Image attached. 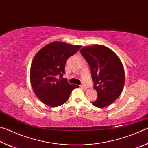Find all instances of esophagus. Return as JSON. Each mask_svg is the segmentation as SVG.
Segmentation results:
<instances>
[{
  "label": "esophagus",
  "instance_id": "34e87169",
  "mask_svg": "<svg viewBox=\"0 0 148 148\" xmlns=\"http://www.w3.org/2000/svg\"><path fill=\"white\" fill-rule=\"evenodd\" d=\"M80 87H81V88H82L83 89H85V90H86L87 89V87L86 86H85V85H82V86H80Z\"/></svg>",
  "mask_w": 148,
  "mask_h": 148
}]
</instances>
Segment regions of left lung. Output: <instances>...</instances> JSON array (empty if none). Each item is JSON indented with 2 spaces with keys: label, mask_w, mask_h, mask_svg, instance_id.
Segmentation results:
<instances>
[{
  "label": "left lung",
  "mask_w": 148,
  "mask_h": 148,
  "mask_svg": "<svg viewBox=\"0 0 148 148\" xmlns=\"http://www.w3.org/2000/svg\"><path fill=\"white\" fill-rule=\"evenodd\" d=\"M91 69L94 89L98 98L91 103L95 106H109L121 94L125 84V71L119 57L103 45L82 47L79 51Z\"/></svg>",
  "instance_id": "1"
}]
</instances>
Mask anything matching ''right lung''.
Returning a JSON list of instances; mask_svg holds the SVG:
<instances>
[{"label": "right lung", "instance_id": "right-lung-1", "mask_svg": "<svg viewBox=\"0 0 148 148\" xmlns=\"http://www.w3.org/2000/svg\"><path fill=\"white\" fill-rule=\"evenodd\" d=\"M80 47L62 42H53L35 55L30 70V81L35 95L44 104L51 107L61 106L67 101L72 90L79 87L57 76L62 78L67 59Z\"/></svg>", "mask_w": 148, "mask_h": 148}]
</instances>
